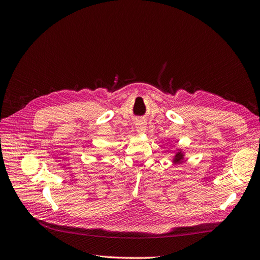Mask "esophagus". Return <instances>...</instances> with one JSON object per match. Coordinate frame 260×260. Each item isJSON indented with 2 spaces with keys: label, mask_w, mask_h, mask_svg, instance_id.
<instances>
[{
  "label": "esophagus",
  "mask_w": 260,
  "mask_h": 260,
  "mask_svg": "<svg viewBox=\"0 0 260 260\" xmlns=\"http://www.w3.org/2000/svg\"><path fill=\"white\" fill-rule=\"evenodd\" d=\"M136 129L139 133H142L145 131V122L143 120H139L136 123Z\"/></svg>",
  "instance_id": "1"
}]
</instances>
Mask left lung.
Here are the masks:
<instances>
[{"mask_svg": "<svg viewBox=\"0 0 260 260\" xmlns=\"http://www.w3.org/2000/svg\"><path fill=\"white\" fill-rule=\"evenodd\" d=\"M183 157H184V155H183L182 152H181V151H180V152H177V153H176V156H175V158H174V162H175V164L182 162Z\"/></svg>", "mask_w": 260, "mask_h": 260, "instance_id": "8db88e82", "label": "left lung"}]
</instances>
